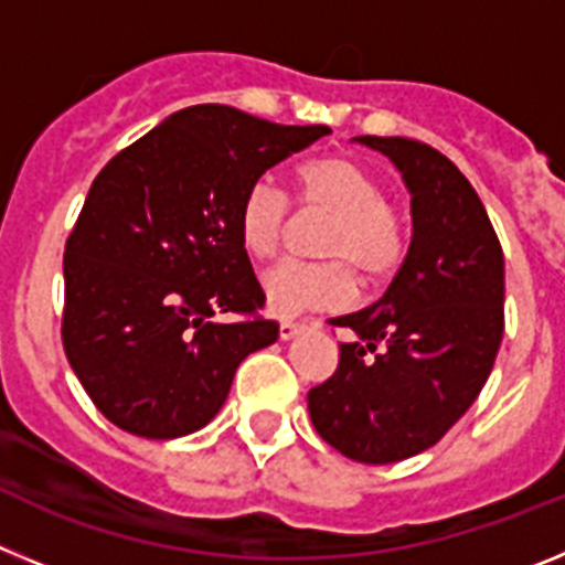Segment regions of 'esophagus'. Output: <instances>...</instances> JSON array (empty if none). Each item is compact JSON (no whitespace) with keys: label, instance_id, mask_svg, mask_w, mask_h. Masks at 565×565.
Instances as JSON below:
<instances>
[{"label":"esophagus","instance_id":"esophagus-1","mask_svg":"<svg viewBox=\"0 0 565 565\" xmlns=\"http://www.w3.org/2000/svg\"><path fill=\"white\" fill-rule=\"evenodd\" d=\"M308 331V322H294V319H286V322H279V339H297L299 333Z\"/></svg>","mask_w":565,"mask_h":565}]
</instances>
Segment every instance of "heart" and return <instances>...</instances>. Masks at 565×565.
Returning a JSON list of instances; mask_svg holds the SVG:
<instances>
[{"label":"heart","mask_w":565,"mask_h":565,"mask_svg":"<svg viewBox=\"0 0 565 565\" xmlns=\"http://www.w3.org/2000/svg\"><path fill=\"white\" fill-rule=\"evenodd\" d=\"M299 203L308 214L331 217L319 239L328 263L282 259L263 274V297L274 317L337 311L353 297V271L367 282L391 277L407 252V232L398 209L384 201L373 172L353 158H319L299 169ZM288 228V194L274 178H257L237 212L239 243L252 257L266 259Z\"/></svg>","instance_id":"b5f03b06"}]
</instances>
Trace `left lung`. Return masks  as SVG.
Wrapping results in <instances>:
<instances>
[{"mask_svg":"<svg viewBox=\"0 0 565 565\" xmlns=\"http://www.w3.org/2000/svg\"><path fill=\"white\" fill-rule=\"evenodd\" d=\"M411 192L402 268L371 308L328 319L351 333L339 367L308 393L333 450L396 463L430 450L469 411L503 339V252L481 198L456 163L411 138L362 135Z\"/></svg>","mask_w":565,"mask_h":565,"instance_id":"obj_1","label":"left lung"}]
</instances>
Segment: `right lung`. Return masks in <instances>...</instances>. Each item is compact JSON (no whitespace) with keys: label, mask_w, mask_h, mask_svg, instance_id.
Listing matches in <instances>:
<instances>
[{"label":"right lung","mask_w":565,"mask_h":565,"mask_svg":"<svg viewBox=\"0 0 565 565\" xmlns=\"http://www.w3.org/2000/svg\"><path fill=\"white\" fill-rule=\"evenodd\" d=\"M331 129L282 127L223 104L169 115L89 186L64 248L62 339L87 396L121 430L181 438L226 404L248 353L279 326L239 243L237 212L263 172Z\"/></svg>","instance_id":"add662e5"}]
</instances>
